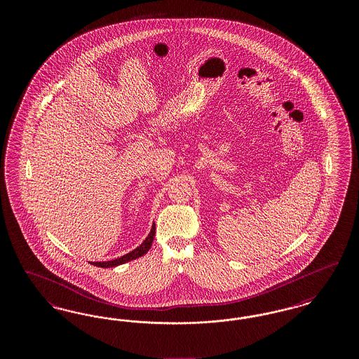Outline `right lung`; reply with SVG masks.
<instances>
[{
  "instance_id": "right-lung-1",
  "label": "right lung",
  "mask_w": 359,
  "mask_h": 359,
  "mask_svg": "<svg viewBox=\"0 0 359 359\" xmlns=\"http://www.w3.org/2000/svg\"><path fill=\"white\" fill-rule=\"evenodd\" d=\"M154 234H156V226L152 224V229H151V233L148 234V237L145 238V241L136 248L133 252L125 255V256L120 257L117 259H111V261H104V262H91L93 265L95 266H100V268H114V266H118L122 265L125 262H129L132 259H136L138 257L144 256L145 253H148V250L151 249L152 246V242H154Z\"/></svg>"
}]
</instances>
